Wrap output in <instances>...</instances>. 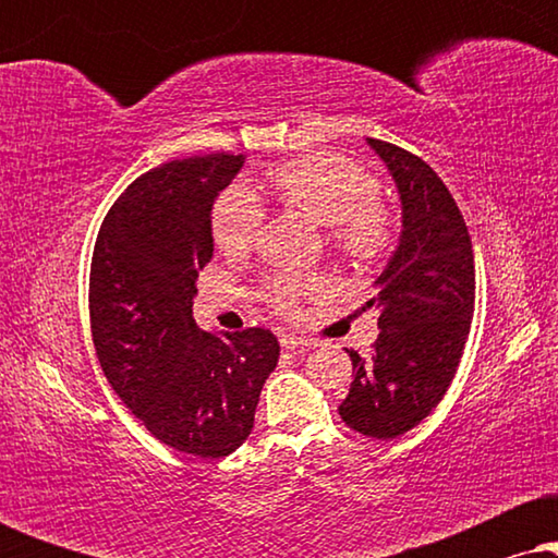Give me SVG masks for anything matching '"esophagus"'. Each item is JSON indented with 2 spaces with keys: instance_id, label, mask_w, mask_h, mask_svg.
<instances>
[{
  "instance_id": "obj_1",
  "label": "esophagus",
  "mask_w": 558,
  "mask_h": 558,
  "mask_svg": "<svg viewBox=\"0 0 558 558\" xmlns=\"http://www.w3.org/2000/svg\"><path fill=\"white\" fill-rule=\"evenodd\" d=\"M279 342H281V348L284 350H296V348H310V345H315V340H310V338H302V335H294V332H284L279 338Z\"/></svg>"
}]
</instances>
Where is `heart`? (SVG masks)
Listing matches in <instances>:
<instances>
[{"instance_id":"b5f03b06","label":"heart","mask_w":558,"mask_h":558,"mask_svg":"<svg viewBox=\"0 0 558 558\" xmlns=\"http://www.w3.org/2000/svg\"><path fill=\"white\" fill-rule=\"evenodd\" d=\"M271 193L289 210L327 228L335 254L368 266L386 254L393 241V218L378 201L376 174L342 155H304L271 167L266 174ZM264 223V208L246 190H228L213 205L210 235L223 254L241 256L254 246ZM312 279L279 277L266 287V302L277 312H292L302 294L317 292Z\"/></svg>"}]
</instances>
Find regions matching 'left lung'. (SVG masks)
<instances>
[{
    "instance_id": "obj_1",
    "label": "left lung",
    "mask_w": 558,
    "mask_h": 558,
    "mask_svg": "<svg viewBox=\"0 0 558 558\" xmlns=\"http://www.w3.org/2000/svg\"><path fill=\"white\" fill-rule=\"evenodd\" d=\"M368 144L399 187L403 231L365 302L378 312L373 353L348 350L353 384L340 416L365 437L393 439L422 424L452 384L475 312V256L439 174L391 142Z\"/></svg>"
}]
</instances>
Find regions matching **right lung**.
<instances>
[{
  "label": "right lung",
  "mask_w": 558,
  "mask_h": 558,
  "mask_svg": "<svg viewBox=\"0 0 558 558\" xmlns=\"http://www.w3.org/2000/svg\"><path fill=\"white\" fill-rule=\"evenodd\" d=\"M241 167L243 155L218 151L144 172L106 213L90 258V332L104 376L159 441L203 460L246 441L279 361L271 330L220 338L193 319L195 279L213 258V203Z\"/></svg>",
  "instance_id": "right-lung-1"
}]
</instances>
